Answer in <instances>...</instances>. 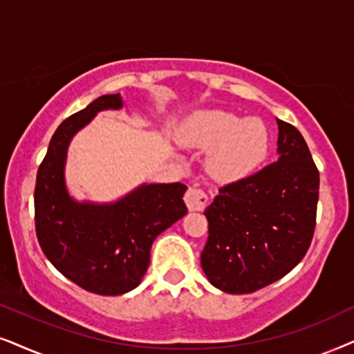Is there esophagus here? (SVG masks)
<instances>
[{
    "instance_id": "esophagus-1",
    "label": "esophagus",
    "mask_w": 354,
    "mask_h": 354,
    "mask_svg": "<svg viewBox=\"0 0 354 354\" xmlns=\"http://www.w3.org/2000/svg\"><path fill=\"white\" fill-rule=\"evenodd\" d=\"M207 201H209V197H207L205 192L202 191L201 187H196V186H191L185 196V202L189 212L202 210L205 207Z\"/></svg>"
}]
</instances>
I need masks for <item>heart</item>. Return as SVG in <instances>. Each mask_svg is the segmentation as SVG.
Masks as SVG:
<instances>
[{"instance_id":"1","label":"heart","mask_w":354,"mask_h":354,"mask_svg":"<svg viewBox=\"0 0 354 354\" xmlns=\"http://www.w3.org/2000/svg\"><path fill=\"white\" fill-rule=\"evenodd\" d=\"M180 140L189 147L209 149L205 168L218 181H238L251 174L268 150V131L259 118L226 110L194 111L183 124Z\"/></svg>"}]
</instances>
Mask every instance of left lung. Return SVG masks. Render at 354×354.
<instances>
[{"label":"left lung","mask_w":354,"mask_h":354,"mask_svg":"<svg viewBox=\"0 0 354 354\" xmlns=\"http://www.w3.org/2000/svg\"><path fill=\"white\" fill-rule=\"evenodd\" d=\"M277 124V162L221 187L204 212L209 239L201 266L225 293H252L280 280L313 241L319 171L299 131Z\"/></svg>","instance_id":"8db88e82"}]
</instances>
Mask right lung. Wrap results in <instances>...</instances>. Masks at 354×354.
I'll list each match as a JSON object with an SVG mask.
<instances>
[{
  "mask_svg": "<svg viewBox=\"0 0 354 354\" xmlns=\"http://www.w3.org/2000/svg\"><path fill=\"white\" fill-rule=\"evenodd\" d=\"M124 106L121 93L102 95L64 120L37 173L35 228L46 259L81 288L124 295L142 281L155 238L187 214L181 183H142L111 202L79 201L66 183L71 140L105 110Z\"/></svg>",
  "mask_w": 354,
  "mask_h": 354,
  "instance_id": "1",
  "label": "right lung"
}]
</instances>
